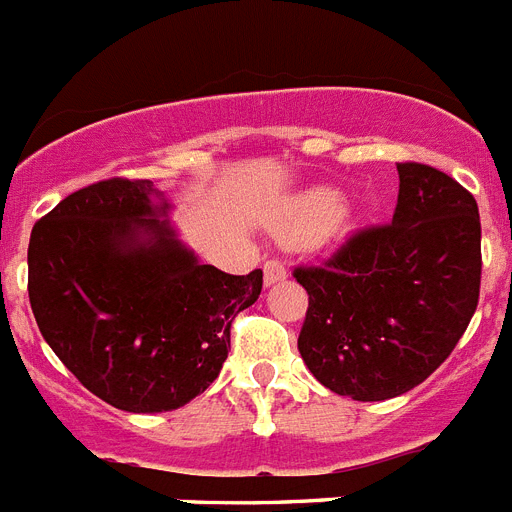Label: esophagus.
<instances>
[{
  "label": "esophagus",
  "mask_w": 512,
  "mask_h": 512,
  "mask_svg": "<svg viewBox=\"0 0 512 512\" xmlns=\"http://www.w3.org/2000/svg\"><path fill=\"white\" fill-rule=\"evenodd\" d=\"M287 279V266L279 259H269L264 264V282L266 285H274V282H282Z\"/></svg>",
  "instance_id": "1"
}]
</instances>
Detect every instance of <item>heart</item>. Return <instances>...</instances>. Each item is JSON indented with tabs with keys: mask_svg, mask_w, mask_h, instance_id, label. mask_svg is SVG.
Here are the masks:
<instances>
[{
	"mask_svg": "<svg viewBox=\"0 0 512 512\" xmlns=\"http://www.w3.org/2000/svg\"><path fill=\"white\" fill-rule=\"evenodd\" d=\"M342 209V199L336 191L318 189L310 191L308 196H303L298 204V212L292 217L290 225L285 227V240L290 243H308V240H316L318 235H323L331 227V222L336 220V214Z\"/></svg>",
	"mask_w": 512,
	"mask_h": 512,
	"instance_id": "1",
	"label": "heart"
}]
</instances>
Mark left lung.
<instances>
[{"mask_svg":"<svg viewBox=\"0 0 512 512\" xmlns=\"http://www.w3.org/2000/svg\"><path fill=\"white\" fill-rule=\"evenodd\" d=\"M391 222L357 227L316 264L298 349L339 396L386 401L412 391L464 336L482 285V222L471 191L425 163H396Z\"/></svg>","mask_w":512,"mask_h":512,"instance_id":"obj_1","label":"left lung"}]
</instances>
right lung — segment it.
Returning a JSON list of instances; mask_svg holds the SVG:
<instances>
[{"label":"right lung","instance_id":"add662e5","mask_svg":"<svg viewBox=\"0 0 512 512\" xmlns=\"http://www.w3.org/2000/svg\"><path fill=\"white\" fill-rule=\"evenodd\" d=\"M152 181L106 178L33 225L28 298L69 373L106 404L170 412L220 375L230 326L261 295L246 277L199 264L155 214Z\"/></svg>","mask_w":512,"mask_h":512}]
</instances>
